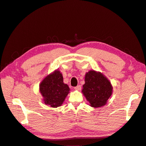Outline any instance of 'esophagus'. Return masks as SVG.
<instances>
[{
	"label": "esophagus",
	"mask_w": 146,
	"mask_h": 146,
	"mask_svg": "<svg viewBox=\"0 0 146 146\" xmlns=\"http://www.w3.org/2000/svg\"><path fill=\"white\" fill-rule=\"evenodd\" d=\"M81 86L80 85H78V86H76V87H74V89H75V90H77V91H80V90H81Z\"/></svg>",
	"instance_id": "obj_1"
}]
</instances>
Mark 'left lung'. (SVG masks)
<instances>
[{
    "instance_id": "left-lung-1",
    "label": "left lung",
    "mask_w": 146,
    "mask_h": 146,
    "mask_svg": "<svg viewBox=\"0 0 146 146\" xmlns=\"http://www.w3.org/2000/svg\"><path fill=\"white\" fill-rule=\"evenodd\" d=\"M85 81L82 92L90 106L98 108L105 105L112 94L111 83L103 74L94 70L86 74Z\"/></svg>"
}]
</instances>
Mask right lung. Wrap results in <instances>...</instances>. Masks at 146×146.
<instances>
[{
    "mask_svg": "<svg viewBox=\"0 0 146 146\" xmlns=\"http://www.w3.org/2000/svg\"><path fill=\"white\" fill-rule=\"evenodd\" d=\"M39 90L44 104L56 108L62 105L70 90L68 85L63 83L62 74L57 70L41 82Z\"/></svg>",
    "mask_w": 146,
    "mask_h": 146,
    "instance_id": "obj_1",
    "label": "right lung"
}]
</instances>
